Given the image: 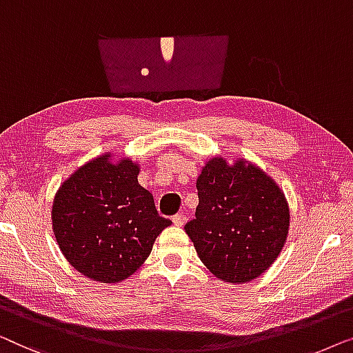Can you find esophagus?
<instances>
[{"instance_id":"esophagus-1","label":"esophagus","mask_w":353,"mask_h":353,"mask_svg":"<svg viewBox=\"0 0 353 353\" xmlns=\"http://www.w3.org/2000/svg\"><path fill=\"white\" fill-rule=\"evenodd\" d=\"M185 222H187V217L183 214H176L174 217H172V224H174L176 227H182Z\"/></svg>"}]
</instances>
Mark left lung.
Listing matches in <instances>:
<instances>
[{
  "label": "left lung",
  "instance_id": "obj_1",
  "mask_svg": "<svg viewBox=\"0 0 353 353\" xmlns=\"http://www.w3.org/2000/svg\"><path fill=\"white\" fill-rule=\"evenodd\" d=\"M195 219L183 230L206 269L240 285L269 269L285 248L290 205L280 185L246 158L211 157L196 179Z\"/></svg>",
  "mask_w": 353,
  "mask_h": 353
}]
</instances>
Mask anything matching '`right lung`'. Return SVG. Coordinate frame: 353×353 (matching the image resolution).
<instances>
[{
    "label": "right lung",
    "instance_id": "add662e5",
    "mask_svg": "<svg viewBox=\"0 0 353 353\" xmlns=\"http://www.w3.org/2000/svg\"><path fill=\"white\" fill-rule=\"evenodd\" d=\"M141 163L102 153L73 171L52 201V232L68 264L94 281L126 280L171 225L137 181Z\"/></svg>",
    "mask_w": 353,
    "mask_h": 353
}]
</instances>
